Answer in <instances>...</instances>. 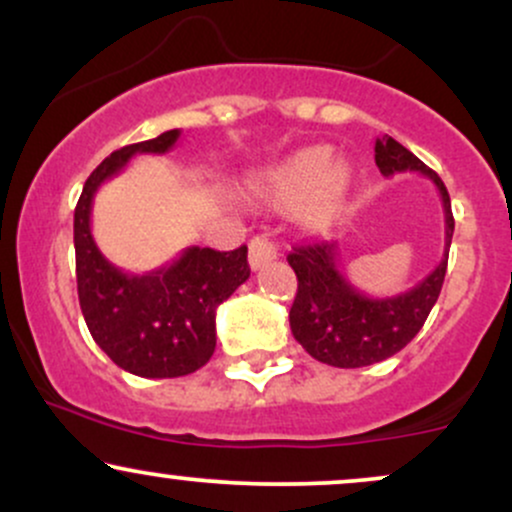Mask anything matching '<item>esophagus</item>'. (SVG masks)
Returning <instances> with one entry per match:
<instances>
[{
	"label": "esophagus",
	"instance_id": "obj_1",
	"mask_svg": "<svg viewBox=\"0 0 512 512\" xmlns=\"http://www.w3.org/2000/svg\"><path fill=\"white\" fill-rule=\"evenodd\" d=\"M276 255H279V252H276V245L269 238L257 236L250 240V245H248L250 269H260V267H264V264L274 262Z\"/></svg>",
	"mask_w": 512,
	"mask_h": 512
}]
</instances>
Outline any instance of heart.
<instances>
[{
  "instance_id": "1",
  "label": "heart",
  "mask_w": 512,
  "mask_h": 512,
  "mask_svg": "<svg viewBox=\"0 0 512 512\" xmlns=\"http://www.w3.org/2000/svg\"><path fill=\"white\" fill-rule=\"evenodd\" d=\"M351 185L354 173L344 161H334L330 146H308L269 170L264 197L276 207L303 204V221L315 231H325L344 209Z\"/></svg>"
}]
</instances>
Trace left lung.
I'll use <instances>...</instances> for the list:
<instances>
[{"instance_id":"left-lung-1","label":"left lung","mask_w":512,"mask_h":512,"mask_svg":"<svg viewBox=\"0 0 512 512\" xmlns=\"http://www.w3.org/2000/svg\"><path fill=\"white\" fill-rule=\"evenodd\" d=\"M375 166L385 178L419 170L433 180L445 214L443 260L414 289L390 298H373L358 291L342 274L337 243L322 240L293 248L286 257L298 276V293L289 313L291 332L310 356L334 368L373 366L402 351L424 327L448 269L455 219L443 180L387 134L375 142Z\"/></svg>"}]
</instances>
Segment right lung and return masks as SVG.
Returning <instances> with one entry per match:
<instances>
[{
    "label": "right lung",
    "instance_id": "obj_1",
    "mask_svg": "<svg viewBox=\"0 0 512 512\" xmlns=\"http://www.w3.org/2000/svg\"><path fill=\"white\" fill-rule=\"evenodd\" d=\"M180 139L168 129L149 142L122 146L88 175L74 209L76 289L93 342L139 378L195 373L216 349V310L250 276L248 248L182 250L166 267L127 274L110 264L91 233L93 197L137 154H166Z\"/></svg>",
    "mask_w": 512,
    "mask_h": 512
}]
</instances>
